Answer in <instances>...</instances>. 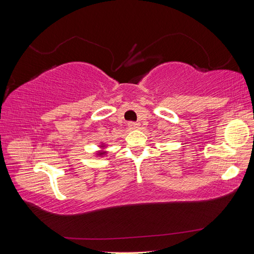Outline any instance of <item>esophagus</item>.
Instances as JSON below:
<instances>
[{"instance_id":"obj_1","label":"esophagus","mask_w":254,"mask_h":254,"mask_svg":"<svg viewBox=\"0 0 254 254\" xmlns=\"http://www.w3.org/2000/svg\"><path fill=\"white\" fill-rule=\"evenodd\" d=\"M128 127L130 129H137V128H139V124H137V123H134V122H129Z\"/></svg>"}]
</instances>
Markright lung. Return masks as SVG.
I'll return each mask as SVG.
<instances>
[{"mask_svg": "<svg viewBox=\"0 0 254 254\" xmlns=\"http://www.w3.org/2000/svg\"><path fill=\"white\" fill-rule=\"evenodd\" d=\"M105 146H106L105 144H102V145H101V148H105ZM106 153H107V151H102V150H101V151H98V152L96 153V155H97L98 157H103V156L106 155Z\"/></svg>", "mask_w": 254, "mask_h": 254, "instance_id": "1", "label": "right lung"}]
</instances>
